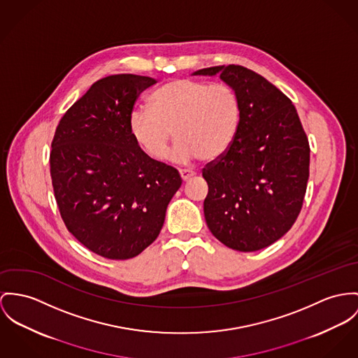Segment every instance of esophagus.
Here are the masks:
<instances>
[{"instance_id": "obj_1", "label": "esophagus", "mask_w": 358, "mask_h": 358, "mask_svg": "<svg viewBox=\"0 0 358 358\" xmlns=\"http://www.w3.org/2000/svg\"><path fill=\"white\" fill-rule=\"evenodd\" d=\"M180 176H181V178H182V181L185 182V181H188V180H191L193 176H194V171L192 170H180Z\"/></svg>"}]
</instances>
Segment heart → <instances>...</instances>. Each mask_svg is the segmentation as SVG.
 <instances>
[{"mask_svg": "<svg viewBox=\"0 0 358 358\" xmlns=\"http://www.w3.org/2000/svg\"><path fill=\"white\" fill-rule=\"evenodd\" d=\"M241 121L237 92L227 84L174 79L150 98V108L129 114V131L151 158L162 159L174 134L177 143L169 158L189 164L196 158L214 161L233 144Z\"/></svg>", "mask_w": 358, "mask_h": 358, "instance_id": "1", "label": "heart"}]
</instances>
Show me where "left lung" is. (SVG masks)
<instances>
[{"instance_id": "obj_1", "label": "left lung", "mask_w": 358, "mask_h": 358, "mask_svg": "<svg viewBox=\"0 0 358 358\" xmlns=\"http://www.w3.org/2000/svg\"><path fill=\"white\" fill-rule=\"evenodd\" d=\"M241 103L230 148L203 169L208 184L204 218L226 247L255 252L285 236L297 220L309 177V143L292 101L241 65L211 66Z\"/></svg>"}]
</instances>
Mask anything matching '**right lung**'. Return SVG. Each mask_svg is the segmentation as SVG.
<instances>
[{"mask_svg":"<svg viewBox=\"0 0 358 358\" xmlns=\"http://www.w3.org/2000/svg\"><path fill=\"white\" fill-rule=\"evenodd\" d=\"M154 84L129 73L94 83L64 114L52 141L61 218L84 247L111 260L132 259L157 240L182 182L177 169L150 158L129 131L138 95Z\"/></svg>","mask_w":358,"mask_h":358,"instance_id":"obj_1","label":"right lung"}]
</instances>
